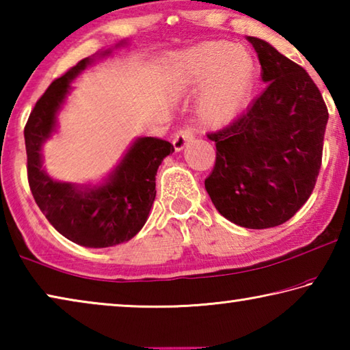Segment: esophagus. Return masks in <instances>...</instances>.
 <instances>
[{
  "instance_id": "esophagus-1",
  "label": "esophagus",
  "mask_w": 350,
  "mask_h": 350,
  "mask_svg": "<svg viewBox=\"0 0 350 350\" xmlns=\"http://www.w3.org/2000/svg\"><path fill=\"white\" fill-rule=\"evenodd\" d=\"M193 139H194V135H193L191 129H182V131L177 133V134L174 135V139H173L174 150H176L177 152L182 151L183 146H185L187 144H189V142H191Z\"/></svg>"
}]
</instances>
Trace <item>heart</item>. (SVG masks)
<instances>
[{
  "label": "heart",
  "instance_id": "obj_1",
  "mask_svg": "<svg viewBox=\"0 0 350 350\" xmlns=\"http://www.w3.org/2000/svg\"><path fill=\"white\" fill-rule=\"evenodd\" d=\"M254 62L242 46L208 41L176 58L174 90L199 94L196 118L200 126L219 129L232 123L250 96Z\"/></svg>",
  "mask_w": 350,
  "mask_h": 350
}]
</instances>
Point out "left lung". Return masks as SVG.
Returning <instances> with one entry per match:
<instances>
[{
    "mask_svg": "<svg viewBox=\"0 0 350 350\" xmlns=\"http://www.w3.org/2000/svg\"><path fill=\"white\" fill-rule=\"evenodd\" d=\"M267 83L247 112L217 133L216 162L205 189L216 210L239 227L262 230L295 216L321 168L329 112L299 64L267 41L247 37Z\"/></svg>",
    "mask_w": 350,
    "mask_h": 350,
    "instance_id": "left-lung-1",
    "label": "left lung"
}]
</instances>
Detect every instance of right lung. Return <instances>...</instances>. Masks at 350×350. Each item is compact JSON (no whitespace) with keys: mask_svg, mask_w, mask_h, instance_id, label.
<instances>
[{"mask_svg":"<svg viewBox=\"0 0 350 350\" xmlns=\"http://www.w3.org/2000/svg\"><path fill=\"white\" fill-rule=\"evenodd\" d=\"M109 54L106 49L100 57ZM92 62L94 57L85 58L51 83L29 116L25 142L29 187L47 221L75 244L105 248L128 242L144 227L156 199L157 170L174 148L167 140L137 137L98 183L62 182L47 174L43 146L57 133L58 114L74 90L70 83Z\"/></svg>","mask_w":350,"mask_h":350,"instance_id":"right-lung-1","label":"right lung"}]
</instances>
